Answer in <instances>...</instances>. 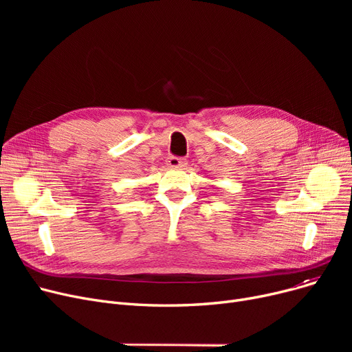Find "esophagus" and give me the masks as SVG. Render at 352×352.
<instances>
[{"mask_svg": "<svg viewBox=\"0 0 352 352\" xmlns=\"http://www.w3.org/2000/svg\"><path fill=\"white\" fill-rule=\"evenodd\" d=\"M166 165H168L170 168H182V166L187 165V161L178 157H170L166 158Z\"/></svg>", "mask_w": 352, "mask_h": 352, "instance_id": "34e87169", "label": "esophagus"}]
</instances>
